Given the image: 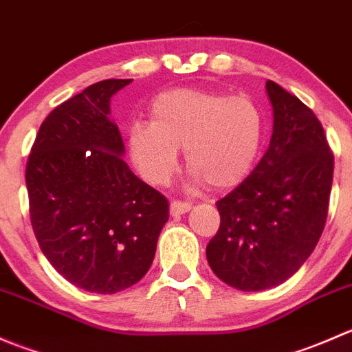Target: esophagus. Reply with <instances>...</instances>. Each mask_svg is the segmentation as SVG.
<instances>
[{
	"label": "esophagus",
	"mask_w": 352,
	"mask_h": 352,
	"mask_svg": "<svg viewBox=\"0 0 352 352\" xmlns=\"http://www.w3.org/2000/svg\"><path fill=\"white\" fill-rule=\"evenodd\" d=\"M192 204L187 201H172L170 202V214L172 216H180L186 214L187 211H190Z\"/></svg>",
	"instance_id": "1"
}]
</instances>
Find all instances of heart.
Wrapping results in <instances>:
<instances>
[{"label": "heart", "instance_id": "heart-1", "mask_svg": "<svg viewBox=\"0 0 352 352\" xmlns=\"http://www.w3.org/2000/svg\"><path fill=\"white\" fill-rule=\"evenodd\" d=\"M151 122L129 129V153L146 182L165 184L179 165V150L194 182L211 189L239 186L252 172L262 143L265 119L248 95L180 88L158 95Z\"/></svg>", "mask_w": 352, "mask_h": 352}]
</instances>
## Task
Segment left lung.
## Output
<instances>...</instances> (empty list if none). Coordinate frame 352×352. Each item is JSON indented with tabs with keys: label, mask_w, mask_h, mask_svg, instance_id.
Listing matches in <instances>:
<instances>
[{
	"label": "left lung",
	"mask_w": 352,
	"mask_h": 352,
	"mask_svg": "<svg viewBox=\"0 0 352 352\" xmlns=\"http://www.w3.org/2000/svg\"><path fill=\"white\" fill-rule=\"evenodd\" d=\"M272 136L254 172L216 202L221 223L206 247L209 267L228 286H279L305 264L324 232L333 155L311 109L265 83Z\"/></svg>",
	"instance_id": "left-lung-1"
}]
</instances>
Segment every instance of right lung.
Listing matches in <instances>:
<instances>
[{
	"label": "right lung",
	"mask_w": 352,
	"mask_h": 352,
	"mask_svg": "<svg viewBox=\"0 0 352 352\" xmlns=\"http://www.w3.org/2000/svg\"><path fill=\"white\" fill-rule=\"evenodd\" d=\"M131 81H98L58 105L41 124L25 172L42 254L90 293L136 285L168 221V201L131 172L109 117L112 95Z\"/></svg>",
	"instance_id": "right-lung-1"
}]
</instances>
